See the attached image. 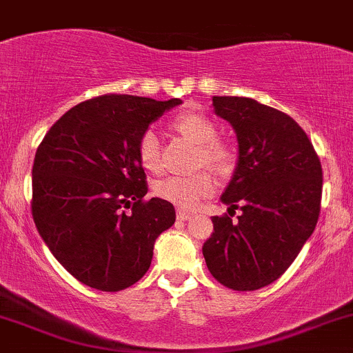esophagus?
Here are the masks:
<instances>
[{
  "label": "esophagus",
  "mask_w": 353,
  "mask_h": 353,
  "mask_svg": "<svg viewBox=\"0 0 353 353\" xmlns=\"http://www.w3.org/2000/svg\"><path fill=\"white\" fill-rule=\"evenodd\" d=\"M177 220L181 221H186L189 218H192V213L191 211H186V210H177Z\"/></svg>",
  "instance_id": "34e87169"
}]
</instances>
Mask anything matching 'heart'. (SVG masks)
<instances>
[{
	"instance_id": "1",
	"label": "heart",
	"mask_w": 353,
	"mask_h": 353,
	"mask_svg": "<svg viewBox=\"0 0 353 353\" xmlns=\"http://www.w3.org/2000/svg\"><path fill=\"white\" fill-rule=\"evenodd\" d=\"M174 128L191 142L198 143L199 165H208L220 174H228L235 164L232 147L216 140V127L201 113H181L174 118ZM139 159L150 172L161 169V140L155 130L147 128L139 140ZM214 191L210 170L192 176H167L155 184V194L179 208L192 210Z\"/></svg>"
}]
</instances>
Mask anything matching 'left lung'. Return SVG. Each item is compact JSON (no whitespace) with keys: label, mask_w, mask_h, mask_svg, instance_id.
Segmentation results:
<instances>
[{"label":"left lung","mask_w":353,"mask_h":353,"mask_svg":"<svg viewBox=\"0 0 353 353\" xmlns=\"http://www.w3.org/2000/svg\"><path fill=\"white\" fill-rule=\"evenodd\" d=\"M213 108L235 130L239 162L221 194L230 216H213L203 255L218 283L255 291L279 279L313 233L323 170L289 114L239 96H213ZM235 209L243 214L232 221Z\"/></svg>","instance_id":"left-lung-1"}]
</instances>
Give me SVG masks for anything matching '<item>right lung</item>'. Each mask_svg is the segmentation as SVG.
Segmentation results:
<instances>
[{"label":"right lung","instance_id":"obj_1","mask_svg":"<svg viewBox=\"0 0 353 353\" xmlns=\"http://www.w3.org/2000/svg\"><path fill=\"white\" fill-rule=\"evenodd\" d=\"M181 103L98 96L65 111L37 148L33 221L54 257L89 288L114 292L142 279L155 240L176 221L169 201H143L139 140Z\"/></svg>","mask_w":353,"mask_h":353}]
</instances>
